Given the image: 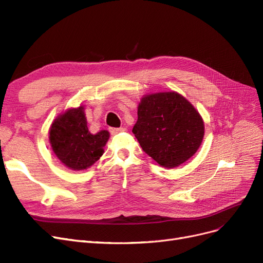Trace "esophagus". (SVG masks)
<instances>
[{"label":"esophagus","mask_w":263,"mask_h":263,"mask_svg":"<svg viewBox=\"0 0 263 263\" xmlns=\"http://www.w3.org/2000/svg\"><path fill=\"white\" fill-rule=\"evenodd\" d=\"M109 131H110V133H111V134H117V133L123 132L124 128H110Z\"/></svg>","instance_id":"esophagus-1"}]
</instances>
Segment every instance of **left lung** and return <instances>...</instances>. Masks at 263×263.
<instances>
[{
	"instance_id": "8db88e82",
	"label": "left lung",
	"mask_w": 263,
	"mask_h": 263,
	"mask_svg": "<svg viewBox=\"0 0 263 263\" xmlns=\"http://www.w3.org/2000/svg\"><path fill=\"white\" fill-rule=\"evenodd\" d=\"M132 132L159 166L175 168L197 153L204 122L187 98L177 91H160L141 98Z\"/></svg>"
}]
</instances>
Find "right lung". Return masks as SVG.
I'll return each instance as SVG.
<instances>
[{"label": "right lung", "instance_id": "add662e5", "mask_svg": "<svg viewBox=\"0 0 263 263\" xmlns=\"http://www.w3.org/2000/svg\"><path fill=\"white\" fill-rule=\"evenodd\" d=\"M110 133L89 132L84 106L70 108L59 115L49 129V142L60 162L72 171H83L94 165L104 154Z\"/></svg>", "mask_w": 263, "mask_h": 263}]
</instances>
